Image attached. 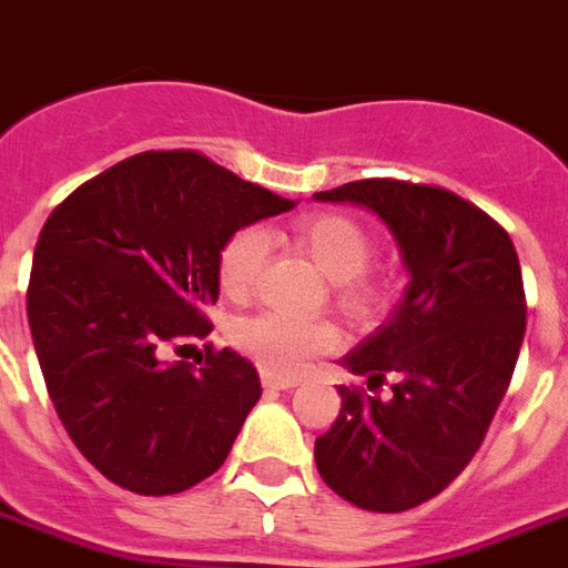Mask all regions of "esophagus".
Segmentation results:
<instances>
[{
	"label": "esophagus",
	"mask_w": 568,
	"mask_h": 568,
	"mask_svg": "<svg viewBox=\"0 0 568 568\" xmlns=\"http://www.w3.org/2000/svg\"><path fill=\"white\" fill-rule=\"evenodd\" d=\"M262 384L267 389H292L297 387V378H288V375H274V372H262Z\"/></svg>",
	"instance_id": "1"
}]
</instances>
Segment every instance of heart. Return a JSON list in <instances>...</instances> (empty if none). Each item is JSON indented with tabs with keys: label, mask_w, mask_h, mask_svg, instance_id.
Here are the masks:
<instances>
[{
	"label": "heart",
	"mask_w": 568,
	"mask_h": 568,
	"mask_svg": "<svg viewBox=\"0 0 568 568\" xmlns=\"http://www.w3.org/2000/svg\"><path fill=\"white\" fill-rule=\"evenodd\" d=\"M294 241L331 276L336 301L354 315L375 313L381 285L363 267L372 258L369 232L345 214H310L294 223ZM265 229L244 226L220 250L216 274L229 297H244L267 258ZM232 342L253 363L274 375H294L318 354L339 345V331L324 318H288L283 313L246 315L232 327Z\"/></svg>",
	"instance_id": "obj_1"
}]
</instances>
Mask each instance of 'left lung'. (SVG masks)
Returning a JSON list of instances; mask_svg holds the SVG:
<instances>
[{"label":"left lung","mask_w":568,"mask_h":568,"mask_svg":"<svg viewBox=\"0 0 568 568\" xmlns=\"http://www.w3.org/2000/svg\"><path fill=\"white\" fill-rule=\"evenodd\" d=\"M315 199L378 214L410 276L387 322L342 357L369 389L393 381V396L339 387L315 465L348 504L405 513L465 470L506 396L527 324L518 255L504 226L444 187L366 179Z\"/></svg>","instance_id":"left-lung-1"}]
</instances>
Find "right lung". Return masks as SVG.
<instances>
[{"instance_id": "1", "label": "right lung", "mask_w": 568, "mask_h": 568, "mask_svg": "<svg viewBox=\"0 0 568 568\" xmlns=\"http://www.w3.org/2000/svg\"><path fill=\"white\" fill-rule=\"evenodd\" d=\"M292 207L205 154L142 151L43 223L26 294L34 354L64 432L115 486L179 495L226 462L258 372L232 348H205L199 369L166 348L211 331L229 237Z\"/></svg>"}]
</instances>
